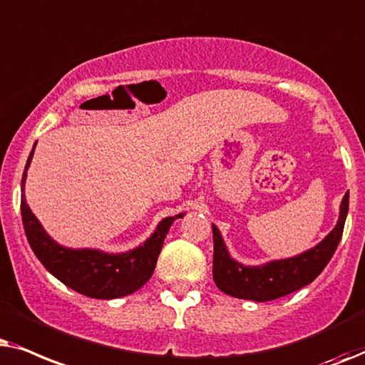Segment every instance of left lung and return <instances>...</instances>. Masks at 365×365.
<instances>
[{"instance_id":"left-lung-1","label":"left lung","mask_w":365,"mask_h":365,"mask_svg":"<svg viewBox=\"0 0 365 365\" xmlns=\"http://www.w3.org/2000/svg\"><path fill=\"white\" fill-rule=\"evenodd\" d=\"M349 212V192L341 203L337 225L325 239L304 254L284 260H274L265 265L247 267L228 255V250L215 225L213 230V280L217 287L232 297L267 302L305 287L332 259L342 239Z\"/></svg>"}]
</instances>
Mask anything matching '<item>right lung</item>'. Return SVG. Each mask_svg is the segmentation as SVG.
Listing matches in <instances>:
<instances>
[{
	"label": "right lung",
	"instance_id": "1",
	"mask_svg": "<svg viewBox=\"0 0 365 365\" xmlns=\"http://www.w3.org/2000/svg\"><path fill=\"white\" fill-rule=\"evenodd\" d=\"M33 153H35V147L28 157L21 180V217L26 239L38 260L66 287L86 297L118 299L143 287L153 274L170 227L175 218L183 217V213L163 218L158 223L157 230L143 245L125 254H106V252L91 249H66V247L58 245L48 235L24 200V180H26V170L31 163Z\"/></svg>",
	"mask_w": 365,
	"mask_h": 365
}]
</instances>
